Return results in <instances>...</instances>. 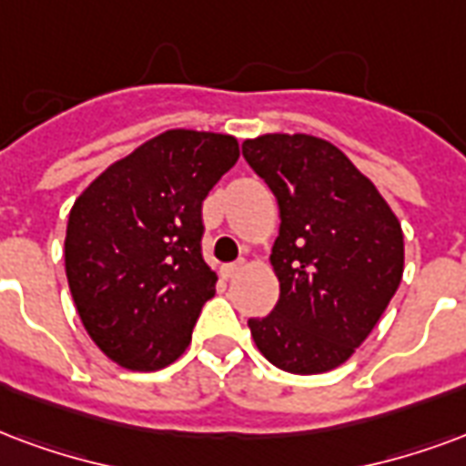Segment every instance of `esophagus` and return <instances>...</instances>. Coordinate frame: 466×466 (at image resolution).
Returning a JSON list of instances; mask_svg holds the SVG:
<instances>
[{
	"label": "esophagus",
	"mask_w": 466,
	"mask_h": 466,
	"mask_svg": "<svg viewBox=\"0 0 466 466\" xmlns=\"http://www.w3.org/2000/svg\"><path fill=\"white\" fill-rule=\"evenodd\" d=\"M239 271H244V261H237V264H224L222 267V277L224 279H234Z\"/></svg>",
	"instance_id": "obj_1"
}]
</instances>
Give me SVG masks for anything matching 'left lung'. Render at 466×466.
Returning <instances> with one entry per match:
<instances>
[{
    "label": "left lung",
    "instance_id": "8db88e82",
    "mask_svg": "<svg viewBox=\"0 0 466 466\" xmlns=\"http://www.w3.org/2000/svg\"><path fill=\"white\" fill-rule=\"evenodd\" d=\"M279 202L271 268L279 301L251 339L286 373L316 375L356 353L395 296L402 227L378 187L323 137L267 133L242 143Z\"/></svg>",
    "mask_w": 466,
    "mask_h": 466
}]
</instances>
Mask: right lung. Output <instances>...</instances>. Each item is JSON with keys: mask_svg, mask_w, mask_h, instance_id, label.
<instances>
[{"mask_svg": "<svg viewBox=\"0 0 466 466\" xmlns=\"http://www.w3.org/2000/svg\"><path fill=\"white\" fill-rule=\"evenodd\" d=\"M239 160L227 133L172 127L76 198L64 259L76 311L127 370H160L192 340L217 274L202 259V202Z\"/></svg>", "mask_w": 466, "mask_h": 466, "instance_id": "obj_1", "label": "right lung"}]
</instances>
